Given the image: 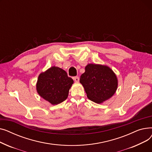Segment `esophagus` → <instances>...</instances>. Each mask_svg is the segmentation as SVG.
Segmentation results:
<instances>
[{"instance_id":"34e87169","label":"esophagus","mask_w":152,"mask_h":152,"mask_svg":"<svg viewBox=\"0 0 152 152\" xmlns=\"http://www.w3.org/2000/svg\"><path fill=\"white\" fill-rule=\"evenodd\" d=\"M73 79H74V81H75L76 83H77V82H79V78L78 76L74 77H73Z\"/></svg>"}]
</instances>
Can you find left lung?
Segmentation results:
<instances>
[{"instance_id": "left-lung-1", "label": "left lung", "mask_w": 152, "mask_h": 152, "mask_svg": "<svg viewBox=\"0 0 152 152\" xmlns=\"http://www.w3.org/2000/svg\"><path fill=\"white\" fill-rule=\"evenodd\" d=\"M87 97L91 101L101 103L110 99L118 88V79L110 68L97 64H88L80 77Z\"/></svg>"}]
</instances>
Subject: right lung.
Segmentation results:
<instances>
[{
  "mask_svg": "<svg viewBox=\"0 0 152 152\" xmlns=\"http://www.w3.org/2000/svg\"><path fill=\"white\" fill-rule=\"evenodd\" d=\"M73 83L65 70L52 66L39 75L36 90L44 99L52 105H57L67 99Z\"/></svg>",
  "mask_w": 152,
  "mask_h": 152,
  "instance_id": "obj_1",
  "label": "right lung"
}]
</instances>
